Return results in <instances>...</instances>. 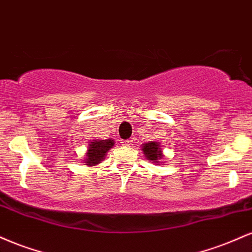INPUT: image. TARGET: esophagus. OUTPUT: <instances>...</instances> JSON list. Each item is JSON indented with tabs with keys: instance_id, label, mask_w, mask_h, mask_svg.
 <instances>
[{
	"instance_id": "1",
	"label": "esophagus",
	"mask_w": 252,
	"mask_h": 252,
	"mask_svg": "<svg viewBox=\"0 0 252 252\" xmlns=\"http://www.w3.org/2000/svg\"><path fill=\"white\" fill-rule=\"evenodd\" d=\"M122 143L124 144V146H131L132 138H128V140H123Z\"/></svg>"
}]
</instances>
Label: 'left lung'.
I'll list each match as a JSON object with an SVG mask.
<instances>
[{
    "mask_svg": "<svg viewBox=\"0 0 252 252\" xmlns=\"http://www.w3.org/2000/svg\"><path fill=\"white\" fill-rule=\"evenodd\" d=\"M143 153L147 156V158L153 162L158 163V158H162V150L160 148V143L158 142H149L143 144Z\"/></svg>",
    "mask_w": 252,
    "mask_h": 252,
    "instance_id": "obj_1",
    "label": "left lung"
}]
</instances>
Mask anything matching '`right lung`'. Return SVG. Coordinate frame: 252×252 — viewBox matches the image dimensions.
<instances>
[{
  "mask_svg": "<svg viewBox=\"0 0 252 252\" xmlns=\"http://www.w3.org/2000/svg\"><path fill=\"white\" fill-rule=\"evenodd\" d=\"M115 142L111 140V138H108V140H99L90 143L88 153H86V160L85 163L88 166H94V164L99 163L100 161L104 160V156H105L106 153L110 148L114 147Z\"/></svg>",
  "mask_w": 252,
  "mask_h": 252,
  "instance_id": "add662e5",
  "label": "right lung"
}]
</instances>
